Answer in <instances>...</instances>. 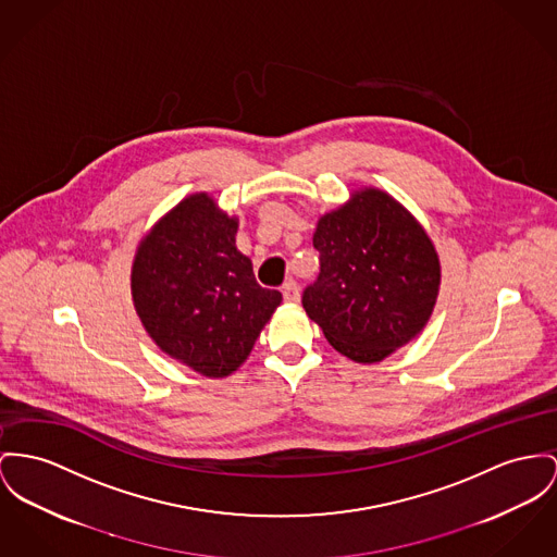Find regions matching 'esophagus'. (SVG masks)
Here are the masks:
<instances>
[{
    "instance_id": "34e87169",
    "label": "esophagus",
    "mask_w": 557,
    "mask_h": 557,
    "mask_svg": "<svg viewBox=\"0 0 557 557\" xmlns=\"http://www.w3.org/2000/svg\"><path fill=\"white\" fill-rule=\"evenodd\" d=\"M283 297H285V301H299V287H297L296 281H287L283 285Z\"/></svg>"
}]
</instances>
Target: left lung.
Segmentation results:
<instances>
[{"mask_svg":"<svg viewBox=\"0 0 557 557\" xmlns=\"http://www.w3.org/2000/svg\"><path fill=\"white\" fill-rule=\"evenodd\" d=\"M312 245L321 272L301 304L339 355L377 363L424 330L442 265L424 227L393 196L357 189L319 220Z\"/></svg>","mask_w":557,"mask_h":557,"instance_id":"obj_1","label":"left lung"}]
</instances>
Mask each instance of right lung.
Segmentation results:
<instances>
[{"mask_svg":"<svg viewBox=\"0 0 557 557\" xmlns=\"http://www.w3.org/2000/svg\"><path fill=\"white\" fill-rule=\"evenodd\" d=\"M236 230L209 194H191L149 230L133 261V301L149 337L207 377L238 370L283 301L256 281Z\"/></svg>","mask_w":557,"mask_h":557,"instance_id":"obj_1","label":"right lung"}]
</instances>
